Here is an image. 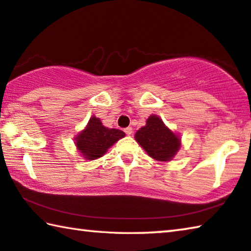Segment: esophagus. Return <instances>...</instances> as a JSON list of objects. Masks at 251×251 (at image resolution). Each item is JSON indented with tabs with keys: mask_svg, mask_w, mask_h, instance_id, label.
I'll list each match as a JSON object with an SVG mask.
<instances>
[{
	"mask_svg": "<svg viewBox=\"0 0 251 251\" xmlns=\"http://www.w3.org/2000/svg\"><path fill=\"white\" fill-rule=\"evenodd\" d=\"M125 133L128 135V136H130V135L133 134V128H132V127H127V128H125Z\"/></svg>",
	"mask_w": 251,
	"mask_h": 251,
	"instance_id": "1",
	"label": "esophagus"
}]
</instances>
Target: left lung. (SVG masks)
<instances>
[{"label":"left lung","instance_id":"left-lung-1","mask_svg":"<svg viewBox=\"0 0 251 251\" xmlns=\"http://www.w3.org/2000/svg\"><path fill=\"white\" fill-rule=\"evenodd\" d=\"M135 141L150 157L158 162L172 161L181 149L180 135L174 133L157 115H151L145 126L135 134Z\"/></svg>","mask_w":251,"mask_h":251}]
</instances>
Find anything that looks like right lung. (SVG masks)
<instances>
[{
	"mask_svg": "<svg viewBox=\"0 0 251 251\" xmlns=\"http://www.w3.org/2000/svg\"><path fill=\"white\" fill-rule=\"evenodd\" d=\"M123 137H125L123 130L108 128L102 125L98 117L91 116L85 128L75 135V145L85 160L94 161L104 156L107 151Z\"/></svg>",
	"mask_w": 251,
	"mask_h": 251,
	"instance_id": "1",
	"label": "right lung"
}]
</instances>
